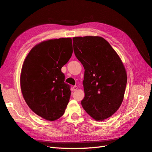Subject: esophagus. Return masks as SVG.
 I'll return each instance as SVG.
<instances>
[{
  "label": "esophagus",
  "instance_id": "34e87169",
  "mask_svg": "<svg viewBox=\"0 0 152 152\" xmlns=\"http://www.w3.org/2000/svg\"><path fill=\"white\" fill-rule=\"evenodd\" d=\"M77 88H78V87H77V86H73V91H77Z\"/></svg>",
  "mask_w": 152,
  "mask_h": 152
}]
</instances>
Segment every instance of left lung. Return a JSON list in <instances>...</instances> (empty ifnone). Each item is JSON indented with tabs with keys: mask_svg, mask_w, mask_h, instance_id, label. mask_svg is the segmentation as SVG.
<instances>
[{
	"mask_svg": "<svg viewBox=\"0 0 152 152\" xmlns=\"http://www.w3.org/2000/svg\"><path fill=\"white\" fill-rule=\"evenodd\" d=\"M73 41L75 56L85 69L81 105L94 119L104 121L113 115L123 102L127 82L125 66L101 37H75Z\"/></svg>",
	"mask_w": 152,
	"mask_h": 152,
	"instance_id": "left-lung-1",
	"label": "left lung"
}]
</instances>
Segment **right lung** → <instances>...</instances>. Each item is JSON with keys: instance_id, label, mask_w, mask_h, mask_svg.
<instances>
[{"instance_id": "1", "label": "right lung", "mask_w": 152, "mask_h": 152, "mask_svg": "<svg viewBox=\"0 0 152 152\" xmlns=\"http://www.w3.org/2000/svg\"><path fill=\"white\" fill-rule=\"evenodd\" d=\"M73 53L72 38L50 39L36 45L23 61L20 86L25 101L37 115L55 121L64 115L70 86L61 69Z\"/></svg>"}]
</instances>
